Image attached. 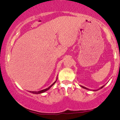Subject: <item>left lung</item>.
<instances>
[{
    "instance_id": "8db88e82",
    "label": "left lung",
    "mask_w": 120,
    "mask_h": 120,
    "mask_svg": "<svg viewBox=\"0 0 120 120\" xmlns=\"http://www.w3.org/2000/svg\"><path fill=\"white\" fill-rule=\"evenodd\" d=\"M105 86V85H103V86H101V87H100V88H99V89H97V90H93V91H94H94H97V90H99V89H101V88H103V87H104V86ZM80 87H82V88H84V89H87V90H90V89H88V88H86V87H84V86H81V85H80Z\"/></svg>"
}]
</instances>
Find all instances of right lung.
<instances>
[{"mask_svg": "<svg viewBox=\"0 0 120 120\" xmlns=\"http://www.w3.org/2000/svg\"><path fill=\"white\" fill-rule=\"evenodd\" d=\"M57 79H58V78H57V77H56V80L55 81V82H54L51 85V86H50L47 88L43 89V90H40V91H38V92H35V91H32H32H29V92H30V93H33V94H41V93H43L45 92L46 91L48 90L49 89L51 88V87L53 86V85L54 84H55V83L56 82V80H57Z\"/></svg>", "mask_w": 120, "mask_h": 120, "instance_id": "1", "label": "right lung"}]
</instances>
